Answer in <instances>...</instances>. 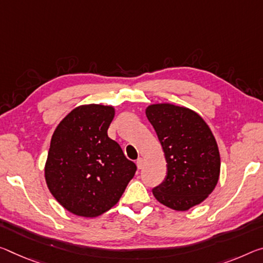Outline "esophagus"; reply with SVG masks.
<instances>
[{
  "instance_id": "esophagus-1",
  "label": "esophagus",
  "mask_w": 263,
  "mask_h": 263,
  "mask_svg": "<svg viewBox=\"0 0 263 263\" xmlns=\"http://www.w3.org/2000/svg\"><path fill=\"white\" fill-rule=\"evenodd\" d=\"M136 164H137V167H138L139 170L143 168V166H144V159H143V158H138V159H137V161H136Z\"/></svg>"
}]
</instances>
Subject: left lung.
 Segmentation results:
<instances>
[{"instance_id": "1", "label": "left lung", "mask_w": 263, "mask_h": 263, "mask_svg": "<svg viewBox=\"0 0 263 263\" xmlns=\"http://www.w3.org/2000/svg\"><path fill=\"white\" fill-rule=\"evenodd\" d=\"M146 117L157 132L167 172L152 190L162 205L187 211L202 202L218 184L220 154L213 133L201 117L187 107L154 104Z\"/></svg>"}]
</instances>
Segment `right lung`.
I'll use <instances>...</instances> for the list:
<instances>
[{"label":"right lung","instance_id":"1","mask_svg":"<svg viewBox=\"0 0 263 263\" xmlns=\"http://www.w3.org/2000/svg\"><path fill=\"white\" fill-rule=\"evenodd\" d=\"M112 106H78L58 124L45 164L51 194L71 213L95 218L119 201L137 166L107 136Z\"/></svg>","mask_w":263,"mask_h":263}]
</instances>
